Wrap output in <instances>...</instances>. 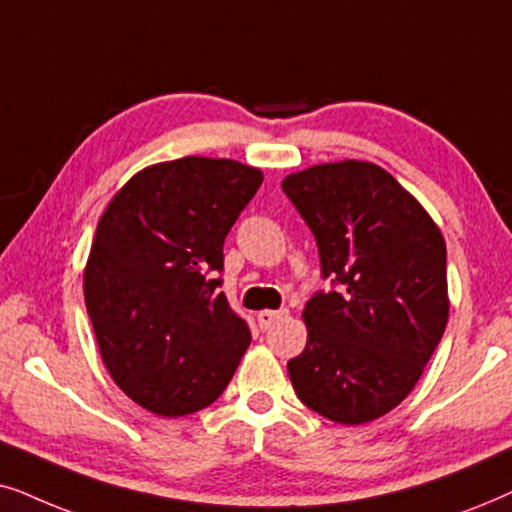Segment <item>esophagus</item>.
<instances>
[{
    "label": "esophagus",
    "mask_w": 512,
    "mask_h": 512,
    "mask_svg": "<svg viewBox=\"0 0 512 512\" xmlns=\"http://www.w3.org/2000/svg\"><path fill=\"white\" fill-rule=\"evenodd\" d=\"M283 316H288V311L281 309V311H271V309H264L257 313V323H260L262 330H269L271 325L276 323V320H281Z\"/></svg>",
    "instance_id": "1"
}]
</instances>
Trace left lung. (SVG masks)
Here are the masks:
<instances>
[{
    "mask_svg": "<svg viewBox=\"0 0 512 512\" xmlns=\"http://www.w3.org/2000/svg\"><path fill=\"white\" fill-rule=\"evenodd\" d=\"M281 187L316 236L323 276L339 283L304 306L309 335L288 363L292 388L320 417L367 424L403 403L440 344L445 238L377 163H318Z\"/></svg>",
    "mask_w": 512,
    "mask_h": 512,
    "instance_id": "1",
    "label": "left lung"
}]
</instances>
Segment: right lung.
I'll list each match as a JSON object with an SVG mask.
<instances>
[{"label":"right lung","instance_id":"obj_1","mask_svg":"<svg viewBox=\"0 0 512 512\" xmlns=\"http://www.w3.org/2000/svg\"><path fill=\"white\" fill-rule=\"evenodd\" d=\"M262 180L245 163L182 156L135 173L100 217L86 309L107 372L149 412L185 417L215 403L248 349V325L213 276Z\"/></svg>","mask_w":512,"mask_h":512}]
</instances>
